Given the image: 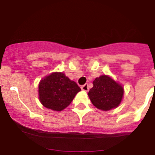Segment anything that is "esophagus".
<instances>
[{
  "instance_id": "obj_1",
  "label": "esophagus",
  "mask_w": 155,
  "mask_h": 155,
  "mask_svg": "<svg viewBox=\"0 0 155 155\" xmlns=\"http://www.w3.org/2000/svg\"><path fill=\"white\" fill-rule=\"evenodd\" d=\"M81 89H82L83 91H84V92H87V91H88V89H89L88 85L87 84L83 85V86H81Z\"/></svg>"
}]
</instances>
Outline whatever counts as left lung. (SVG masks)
<instances>
[{
  "mask_svg": "<svg viewBox=\"0 0 155 155\" xmlns=\"http://www.w3.org/2000/svg\"><path fill=\"white\" fill-rule=\"evenodd\" d=\"M92 84L93 87L87 95L96 108L108 111L120 105L124 96L122 85L107 75L97 77Z\"/></svg>",
  "mask_w": 155,
  "mask_h": 155,
  "instance_id": "obj_1",
  "label": "left lung"
}]
</instances>
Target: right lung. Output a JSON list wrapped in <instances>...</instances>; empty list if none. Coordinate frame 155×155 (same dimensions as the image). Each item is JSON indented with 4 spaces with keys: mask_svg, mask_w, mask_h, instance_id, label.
<instances>
[{
    "mask_svg": "<svg viewBox=\"0 0 155 155\" xmlns=\"http://www.w3.org/2000/svg\"><path fill=\"white\" fill-rule=\"evenodd\" d=\"M81 91L77 84L63 72H52L40 80L38 99L42 105L60 112L66 108Z\"/></svg>",
    "mask_w": 155,
    "mask_h": 155,
    "instance_id": "add662e5",
    "label": "right lung"
}]
</instances>
